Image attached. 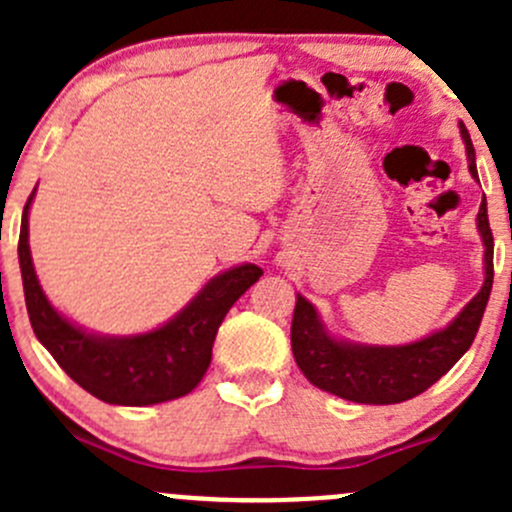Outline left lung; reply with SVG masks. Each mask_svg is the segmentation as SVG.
I'll return each mask as SVG.
<instances>
[{
	"label": "left lung",
	"instance_id": "obj_1",
	"mask_svg": "<svg viewBox=\"0 0 512 512\" xmlns=\"http://www.w3.org/2000/svg\"><path fill=\"white\" fill-rule=\"evenodd\" d=\"M458 126L466 143L468 170L478 180L471 136L463 123ZM478 232L485 245L483 287L446 329L414 344L364 347V344L334 339L324 329L312 302L297 294L292 317V354L302 374L322 391L356 404H401L436 384L471 349L493 287V232L488 223L485 195L478 210Z\"/></svg>",
	"mask_w": 512,
	"mask_h": 512
}]
</instances>
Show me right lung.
<instances>
[{
  "label": "right lung",
  "mask_w": 512,
  "mask_h": 512,
  "mask_svg": "<svg viewBox=\"0 0 512 512\" xmlns=\"http://www.w3.org/2000/svg\"><path fill=\"white\" fill-rule=\"evenodd\" d=\"M29 195L19 232V267L32 329L56 364L96 399L116 406H151L190 394L208 371L218 327L257 280V265L213 277L198 297L163 327L133 337H101L61 317L36 280L29 250Z\"/></svg>",
  "instance_id": "1"
}]
</instances>
